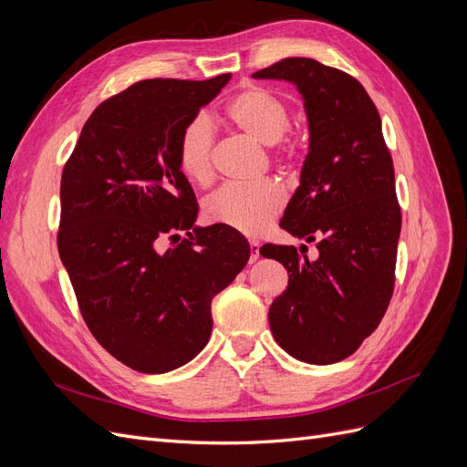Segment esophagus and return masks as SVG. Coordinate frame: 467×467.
<instances>
[{"label": "esophagus", "mask_w": 467, "mask_h": 467, "mask_svg": "<svg viewBox=\"0 0 467 467\" xmlns=\"http://www.w3.org/2000/svg\"><path fill=\"white\" fill-rule=\"evenodd\" d=\"M249 251H251L249 263H255V261L261 257V253H259V244H257V242H249Z\"/></svg>", "instance_id": "obj_1"}]
</instances>
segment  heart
<instances>
[{
  "mask_svg": "<svg viewBox=\"0 0 467 467\" xmlns=\"http://www.w3.org/2000/svg\"><path fill=\"white\" fill-rule=\"evenodd\" d=\"M225 115L239 132L261 146H275L290 126V109L271 89L249 86L225 107ZM214 126L206 115L192 117L179 136L177 158L181 171L192 182L212 177ZM285 206V191L275 181H261L251 187H223L204 202L210 223L228 225L244 235H259Z\"/></svg>",
  "mask_w": 467,
  "mask_h": 467,
  "instance_id": "b5f03b06",
  "label": "heart"
}]
</instances>
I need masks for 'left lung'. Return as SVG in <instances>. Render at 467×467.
Here are the masks:
<instances>
[{
	"label": "left lung",
	"instance_id": "left-lung-1",
	"mask_svg": "<svg viewBox=\"0 0 467 467\" xmlns=\"http://www.w3.org/2000/svg\"><path fill=\"white\" fill-rule=\"evenodd\" d=\"M253 78L290 81L304 99L309 148L280 228L319 251L309 261L306 245L261 247L288 271L268 323L290 357L333 364L376 331L391 300L401 232L393 161L378 109L352 76L286 58Z\"/></svg>",
	"mask_w": 467,
	"mask_h": 467
}]
</instances>
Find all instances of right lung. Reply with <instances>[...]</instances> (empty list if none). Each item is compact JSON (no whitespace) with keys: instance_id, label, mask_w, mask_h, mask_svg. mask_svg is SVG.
<instances>
[{"instance_id":"obj_1","label":"right lung","mask_w":467,"mask_h":467,"mask_svg":"<svg viewBox=\"0 0 467 467\" xmlns=\"http://www.w3.org/2000/svg\"><path fill=\"white\" fill-rule=\"evenodd\" d=\"M230 78L134 83L93 110L64 167L60 259L99 345L136 372L199 355L212 298L249 259L239 232L194 225L199 204L177 158L185 124ZM165 236L174 245L161 252Z\"/></svg>"}]
</instances>
